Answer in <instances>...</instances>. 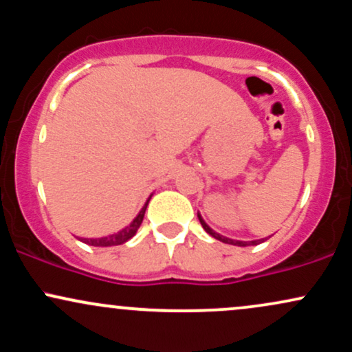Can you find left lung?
<instances>
[{"instance_id": "left-lung-1", "label": "left lung", "mask_w": 352, "mask_h": 352, "mask_svg": "<svg viewBox=\"0 0 352 352\" xmlns=\"http://www.w3.org/2000/svg\"><path fill=\"white\" fill-rule=\"evenodd\" d=\"M199 220H200L201 227L205 228V232H207L208 235H212L213 238H217V240L223 241V243H228V245H236V246H248V245H260L261 241H265V238H263V240H253V241H238V240H230V238L223 236V235H220V233H217V232H213V230L210 228L207 223H205L204 218H201L200 215H199Z\"/></svg>"}]
</instances>
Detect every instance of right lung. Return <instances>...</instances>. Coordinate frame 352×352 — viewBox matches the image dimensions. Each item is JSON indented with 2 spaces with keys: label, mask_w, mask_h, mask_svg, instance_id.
I'll use <instances>...</instances> for the list:
<instances>
[{
  "label": "right lung",
  "mask_w": 352,
  "mask_h": 352,
  "mask_svg": "<svg viewBox=\"0 0 352 352\" xmlns=\"http://www.w3.org/2000/svg\"><path fill=\"white\" fill-rule=\"evenodd\" d=\"M148 200H147V204L144 205V208L139 212V215L134 218V221H132L131 225H127L125 228L120 230V232L114 233V235L102 236V238H80V241H84V243L92 245V246H114V245L125 243V241L131 240V238L135 235L137 230H139V227H140V223H142L144 215H145V208H147V205H148Z\"/></svg>",
  "instance_id": "add662e5"
}]
</instances>
